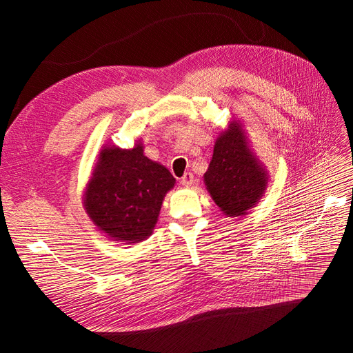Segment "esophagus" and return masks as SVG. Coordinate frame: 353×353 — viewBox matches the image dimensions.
<instances>
[{
    "instance_id": "1",
    "label": "esophagus",
    "mask_w": 353,
    "mask_h": 353,
    "mask_svg": "<svg viewBox=\"0 0 353 353\" xmlns=\"http://www.w3.org/2000/svg\"><path fill=\"white\" fill-rule=\"evenodd\" d=\"M181 184H183L184 187H191L194 184V175L191 172H185L184 176L181 178Z\"/></svg>"
}]
</instances>
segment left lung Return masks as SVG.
<instances>
[{
  "mask_svg": "<svg viewBox=\"0 0 353 353\" xmlns=\"http://www.w3.org/2000/svg\"><path fill=\"white\" fill-rule=\"evenodd\" d=\"M205 183L212 199L228 216L243 215L261 199L268 178L237 123L216 140Z\"/></svg>",
  "mask_w": 353,
  "mask_h": 353,
  "instance_id": "8db88e82",
  "label": "left lung"
}]
</instances>
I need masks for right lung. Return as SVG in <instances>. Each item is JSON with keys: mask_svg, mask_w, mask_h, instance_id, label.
Instances as JSON below:
<instances>
[{"mask_svg": "<svg viewBox=\"0 0 353 353\" xmlns=\"http://www.w3.org/2000/svg\"><path fill=\"white\" fill-rule=\"evenodd\" d=\"M175 178L143 154L141 144L132 150L108 147L85 193V209L92 222L113 240L143 241L150 236L168 191Z\"/></svg>", "mask_w": 353, "mask_h": 353, "instance_id": "obj_1", "label": "right lung"}]
</instances>
